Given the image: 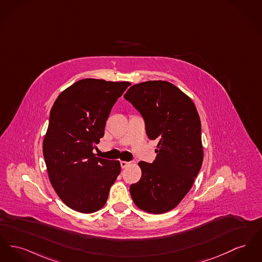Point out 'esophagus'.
Masks as SVG:
<instances>
[{
	"label": "esophagus",
	"instance_id": "esophagus-1",
	"mask_svg": "<svg viewBox=\"0 0 262 262\" xmlns=\"http://www.w3.org/2000/svg\"><path fill=\"white\" fill-rule=\"evenodd\" d=\"M130 163L129 162H126V161H121V167L122 168H126Z\"/></svg>",
	"mask_w": 262,
	"mask_h": 262
}]
</instances>
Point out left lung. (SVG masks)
I'll list each match as a JSON object with an SVG mask.
<instances>
[{"label":"left lung","instance_id":"1","mask_svg":"<svg viewBox=\"0 0 262 262\" xmlns=\"http://www.w3.org/2000/svg\"><path fill=\"white\" fill-rule=\"evenodd\" d=\"M144 119L146 135L157 139L154 163L140 161L141 178L130 185L140 210L163 214L190 191L203 163L199 114L193 101L167 81H146L124 94Z\"/></svg>","mask_w":262,"mask_h":262}]
</instances>
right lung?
Masks as SVG:
<instances>
[{
	"mask_svg": "<svg viewBox=\"0 0 262 262\" xmlns=\"http://www.w3.org/2000/svg\"><path fill=\"white\" fill-rule=\"evenodd\" d=\"M129 82L79 80L57 97L43 139L49 181L70 209L91 214L102 209L121 172L119 161L93 154L104 137L108 115Z\"/></svg>",
	"mask_w": 262,
	"mask_h": 262,
	"instance_id": "right-lung-1",
	"label": "right lung"
}]
</instances>
